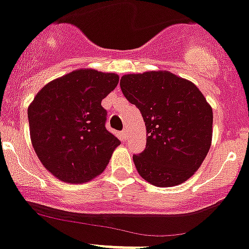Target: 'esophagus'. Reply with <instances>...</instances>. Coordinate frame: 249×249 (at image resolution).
<instances>
[{
  "instance_id": "1",
  "label": "esophagus",
  "mask_w": 249,
  "mask_h": 249,
  "mask_svg": "<svg viewBox=\"0 0 249 249\" xmlns=\"http://www.w3.org/2000/svg\"><path fill=\"white\" fill-rule=\"evenodd\" d=\"M126 135H127V132H126V130H123V131H122V137H123V139H126Z\"/></svg>"
}]
</instances>
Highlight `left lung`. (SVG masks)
<instances>
[{
	"label": "left lung",
	"instance_id": "1",
	"mask_svg": "<svg viewBox=\"0 0 249 249\" xmlns=\"http://www.w3.org/2000/svg\"><path fill=\"white\" fill-rule=\"evenodd\" d=\"M120 89L140 109L148 135L144 151L132 156L140 175L158 187L191 178L213 135V110L198 88L169 71H146L124 75Z\"/></svg>",
	"mask_w": 249,
	"mask_h": 249
}]
</instances>
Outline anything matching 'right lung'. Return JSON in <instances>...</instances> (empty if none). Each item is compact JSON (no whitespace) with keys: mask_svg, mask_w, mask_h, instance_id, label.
<instances>
[{"mask_svg":"<svg viewBox=\"0 0 249 249\" xmlns=\"http://www.w3.org/2000/svg\"><path fill=\"white\" fill-rule=\"evenodd\" d=\"M119 76L93 69L71 71L43 86L29 106L30 137L38 159L64 182L100 175L120 141L106 129L103 98Z\"/></svg>","mask_w":249,"mask_h":249,"instance_id":"obj_1","label":"right lung"}]
</instances>
